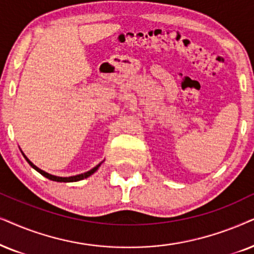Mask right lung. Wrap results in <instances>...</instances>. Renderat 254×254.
Listing matches in <instances>:
<instances>
[{
	"mask_svg": "<svg viewBox=\"0 0 254 254\" xmlns=\"http://www.w3.org/2000/svg\"><path fill=\"white\" fill-rule=\"evenodd\" d=\"M23 153V152H22ZM23 155H24V158H25V160L29 162V165L30 166H31L32 168H35V170L38 172V173H40L43 175V177H45V178H47V179H50V180H52V181H57V182H76V181H80V180H82V179H86V178H88V177H90V175L92 174H94L95 173V172L99 170V167L101 166V164H102V162H101V164H99V165H96L95 167L94 168H92V170L90 171H88V172H86V173H82V174H79V175H74V177H68V178H62V177H56V175H52V174H49V173H46V172H44V171H42L40 170V168H38L36 166V165H33L31 161L29 160L28 158H26V155L23 153Z\"/></svg>",
	"mask_w": 254,
	"mask_h": 254,
	"instance_id": "right-lung-1",
	"label": "right lung"
}]
</instances>
